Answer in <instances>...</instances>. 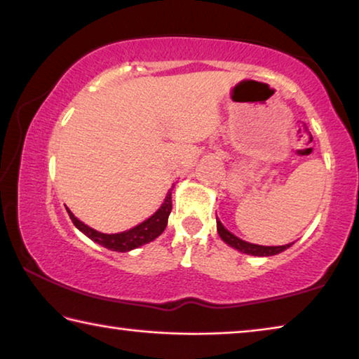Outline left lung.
<instances>
[{
  "label": "left lung",
  "mask_w": 359,
  "mask_h": 359,
  "mask_svg": "<svg viewBox=\"0 0 359 359\" xmlns=\"http://www.w3.org/2000/svg\"><path fill=\"white\" fill-rule=\"evenodd\" d=\"M217 231L219 236L224 240L229 246L238 249V251L243 254H249V255H257V257H269V255H276L283 251H286L287 248H291V244H286V246H259V244H252L248 241H243L240 238L233 235L229 230L222 225V222L217 219Z\"/></svg>",
  "instance_id": "obj_1"
}]
</instances>
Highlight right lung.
I'll list each match as a JSON object with an SVG mask.
<instances>
[{
  "mask_svg": "<svg viewBox=\"0 0 359 359\" xmlns=\"http://www.w3.org/2000/svg\"><path fill=\"white\" fill-rule=\"evenodd\" d=\"M170 196H172V189L168 191L166 200L161 204L155 214L151 215L150 219H147L139 224L134 229H130L128 231L123 233H113V235H107V233H100L97 230L90 229L86 224H83L81 220H78L70 209H67L68 215L73 224H75L76 229L79 231H83L84 235L90 240L99 243L100 246H104L110 251H116V252H128L130 249H135L139 246H144V244L150 243L158 238L161 233L164 231L168 225V217L172 210V201H170Z\"/></svg>",
  "mask_w": 359,
  "mask_h": 359,
  "instance_id": "obj_1",
  "label": "right lung"
}]
</instances>
